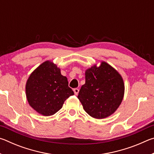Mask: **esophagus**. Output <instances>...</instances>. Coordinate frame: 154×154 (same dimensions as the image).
Returning a JSON list of instances; mask_svg holds the SVG:
<instances>
[{
    "label": "esophagus",
    "instance_id": "1",
    "mask_svg": "<svg viewBox=\"0 0 154 154\" xmlns=\"http://www.w3.org/2000/svg\"><path fill=\"white\" fill-rule=\"evenodd\" d=\"M73 91H74L75 94V95H77L78 93H79V90L78 89V88H75V89L73 90Z\"/></svg>",
    "mask_w": 154,
    "mask_h": 154
}]
</instances>
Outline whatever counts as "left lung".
Returning <instances> with one entry per match:
<instances>
[{"label": "left lung", "instance_id": "left-lung-1", "mask_svg": "<svg viewBox=\"0 0 154 154\" xmlns=\"http://www.w3.org/2000/svg\"><path fill=\"white\" fill-rule=\"evenodd\" d=\"M85 83L77 98L91 117L103 119L110 116L120 105L124 94L120 74L105 62L85 71Z\"/></svg>", "mask_w": 154, "mask_h": 154}]
</instances>
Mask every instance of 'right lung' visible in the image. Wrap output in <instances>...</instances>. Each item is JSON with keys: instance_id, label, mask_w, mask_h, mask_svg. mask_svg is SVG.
<instances>
[{"instance_id": "1", "label": "right lung", "mask_w": 154, "mask_h": 154, "mask_svg": "<svg viewBox=\"0 0 154 154\" xmlns=\"http://www.w3.org/2000/svg\"><path fill=\"white\" fill-rule=\"evenodd\" d=\"M28 102L44 116L55 114L73 91L69 87L66 77L52 62L46 61L30 74L26 85Z\"/></svg>"}]
</instances>
